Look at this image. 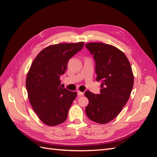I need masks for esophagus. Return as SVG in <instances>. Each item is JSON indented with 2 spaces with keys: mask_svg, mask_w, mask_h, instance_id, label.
<instances>
[{
  "mask_svg": "<svg viewBox=\"0 0 157 157\" xmlns=\"http://www.w3.org/2000/svg\"><path fill=\"white\" fill-rule=\"evenodd\" d=\"M77 94H78V97H81V96L84 95V93L79 91V90H78V91H77Z\"/></svg>",
  "mask_w": 157,
  "mask_h": 157,
  "instance_id": "34e87169",
  "label": "esophagus"
}]
</instances>
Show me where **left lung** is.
Here are the masks:
<instances>
[{
    "label": "left lung",
    "mask_w": 157,
    "mask_h": 157,
    "mask_svg": "<svg viewBox=\"0 0 157 157\" xmlns=\"http://www.w3.org/2000/svg\"><path fill=\"white\" fill-rule=\"evenodd\" d=\"M86 48L95 61L96 81H100V93L86 90L89 99L86 116L96 123L105 124L116 118L130 96L134 85L131 65L123 52L111 45L91 42Z\"/></svg>",
    "instance_id": "8db88e82"
}]
</instances>
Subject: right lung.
<instances>
[{
  "label": "right lung",
  "instance_id": "add662e5",
  "mask_svg": "<svg viewBox=\"0 0 157 157\" xmlns=\"http://www.w3.org/2000/svg\"><path fill=\"white\" fill-rule=\"evenodd\" d=\"M84 42L58 44L45 48L34 59L27 73L26 88L33 109L45 124L54 126L67 120L76 92L62 89L60 76L69 59L81 50Z\"/></svg>",
  "mask_w": 157,
  "mask_h": 157
}]
</instances>
